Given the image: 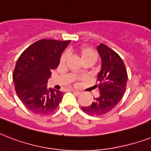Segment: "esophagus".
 Masks as SVG:
<instances>
[{"instance_id": "obj_1", "label": "esophagus", "mask_w": 151, "mask_h": 151, "mask_svg": "<svg viewBox=\"0 0 151 151\" xmlns=\"http://www.w3.org/2000/svg\"><path fill=\"white\" fill-rule=\"evenodd\" d=\"M72 93H74V94L77 95V96H79V95L80 94V92H79V91H77V90H72Z\"/></svg>"}]
</instances>
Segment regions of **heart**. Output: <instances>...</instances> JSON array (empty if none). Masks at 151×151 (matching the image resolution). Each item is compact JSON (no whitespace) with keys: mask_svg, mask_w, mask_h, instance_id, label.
I'll use <instances>...</instances> for the list:
<instances>
[{"mask_svg":"<svg viewBox=\"0 0 151 151\" xmlns=\"http://www.w3.org/2000/svg\"><path fill=\"white\" fill-rule=\"evenodd\" d=\"M76 52L80 56L83 62L91 61L93 63H94L96 61V58H97V56H96V54L95 53L94 50H93L91 47H89L86 46H82L80 47L77 48ZM66 61H67V55H61V58H60V64L65 65ZM79 73H81V72H79Z\"/></svg>","mask_w":151,"mask_h":151,"instance_id":"obj_1","label":"heart"}]
</instances>
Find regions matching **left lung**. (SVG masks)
<instances>
[{
  "label": "left lung",
  "mask_w": 151,
  "mask_h": 151,
  "mask_svg": "<svg viewBox=\"0 0 151 151\" xmlns=\"http://www.w3.org/2000/svg\"><path fill=\"white\" fill-rule=\"evenodd\" d=\"M97 51L101 58V69L97 75L99 96L90 106L82 110L92 116H101L111 111L119 103L125 92L128 75L122 59L108 46L101 43Z\"/></svg>",
  "instance_id": "1"
}]
</instances>
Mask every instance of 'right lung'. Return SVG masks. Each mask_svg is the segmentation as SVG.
Segmentation results:
<instances>
[{
  "label": "right lung",
  "instance_id": "obj_1",
  "mask_svg": "<svg viewBox=\"0 0 151 151\" xmlns=\"http://www.w3.org/2000/svg\"><path fill=\"white\" fill-rule=\"evenodd\" d=\"M70 42L40 40L26 48L18 59L12 75L15 92L32 113L51 114L61 101L63 93L47 88V81Z\"/></svg>",
  "mask_w": 151,
  "mask_h": 151
}]
</instances>
